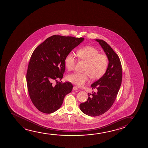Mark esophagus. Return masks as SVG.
Instances as JSON below:
<instances>
[{"mask_svg":"<svg viewBox=\"0 0 148 148\" xmlns=\"http://www.w3.org/2000/svg\"><path fill=\"white\" fill-rule=\"evenodd\" d=\"M73 90H78V88H77V86H73Z\"/></svg>","mask_w":148,"mask_h":148,"instance_id":"esophagus-1","label":"esophagus"}]
</instances>
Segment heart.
<instances>
[{
    "label": "heart",
    "instance_id": "1",
    "mask_svg": "<svg viewBox=\"0 0 148 148\" xmlns=\"http://www.w3.org/2000/svg\"><path fill=\"white\" fill-rule=\"evenodd\" d=\"M78 59L86 62L84 73L75 72L68 76L67 79L78 86H83L91 77L96 80L102 77L108 67L109 61L107 55L99 53L98 49L91 46L83 47L77 51ZM76 63L75 56L72 53H68L65 57L64 64L67 69H74Z\"/></svg>",
    "mask_w": 148,
    "mask_h": 148
}]
</instances>
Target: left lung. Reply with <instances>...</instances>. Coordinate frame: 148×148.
Instances as JSON below:
<instances>
[{"instance_id": "1", "label": "left lung", "mask_w": 148, "mask_h": 148, "mask_svg": "<svg viewBox=\"0 0 148 148\" xmlns=\"http://www.w3.org/2000/svg\"><path fill=\"white\" fill-rule=\"evenodd\" d=\"M95 40L107 55L109 65L105 74L91 85L92 89L96 88L97 92L88 93L87 101L79 105L83 113L91 117L101 115L111 107L117 97L122 77L121 64L118 56L105 41Z\"/></svg>"}]
</instances>
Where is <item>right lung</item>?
<instances>
[{
	"mask_svg": "<svg viewBox=\"0 0 148 148\" xmlns=\"http://www.w3.org/2000/svg\"><path fill=\"white\" fill-rule=\"evenodd\" d=\"M84 39L53 35L33 51L27 72V84L31 100L39 111L47 114L56 111L71 92L73 85L70 82H60L54 85L53 82L62 79L65 57Z\"/></svg>",
	"mask_w": 148,
	"mask_h": 148,
	"instance_id": "add662e5",
	"label": "right lung"
}]
</instances>
